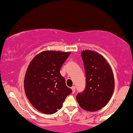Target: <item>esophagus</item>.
I'll return each instance as SVG.
<instances>
[{
  "label": "esophagus",
  "mask_w": 133,
  "mask_h": 133,
  "mask_svg": "<svg viewBox=\"0 0 133 133\" xmlns=\"http://www.w3.org/2000/svg\"><path fill=\"white\" fill-rule=\"evenodd\" d=\"M72 92L73 93H74L75 91V86H72Z\"/></svg>",
  "instance_id": "1"
}]
</instances>
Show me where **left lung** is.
I'll list each match as a JSON object with an SVG mask.
<instances>
[{"mask_svg":"<svg viewBox=\"0 0 133 133\" xmlns=\"http://www.w3.org/2000/svg\"><path fill=\"white\" fill-rule=\"evenodd\" d=\"M86 76L85 89L76 96L82 109L95 112L101 109L112 98L115 86L113 71L105 58L96 51L81 52Z\"/></svg>","mask_w":133,"mask_h":133,"instance_id":"obj_1","label":"left lung"}]
</instances>
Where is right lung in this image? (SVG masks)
I'll return each mask as SVG.
<instances>
[{"mask_svg":"<svg viewBox=\"0 0 133 133\" xmlns=\"http://www.w3.org/2000/svg\"><path fill=\"white\" fill-rule=\"evenodd\" d=\"M71 52L44 51L33 58L27 68L24 88L30 103L39 112L55 114L72 92L59 70Z\"/></svg>","mask_w":133,"mask_h":133,"instance_id":"obj_1","label":"right lung"}]
</instances>
